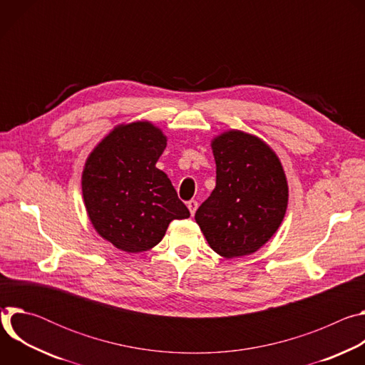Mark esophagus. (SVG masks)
<instances>
[{
  "label": "esophagus",
  "instance_id": "1",
  "mask_svg": "<svg viewBox=\"0 0 365 365\" xmlns=\"http://www.w3.org/2000/svg\"><path fill=\"white\" fill-rule=\"evenodd\" d=\"M187 210H189V212H190V215L193 217L195 215V212H196V210H197V202L196 200H189L187 202Z\"/></svg>",
  "mask_w": 365,
  "mask_h": 365
}]
</instances>
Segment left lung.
<instances>
[{
  "mask_svg": "<svg viewBox=\"0 0 365 365\" xmlns=\"http://www.w3.org/2000/svg\"><path fill=\"white\" fill-rule=\"evenodd\" d=\"M217 186L195 214L210 247L224 258L262 248L283 222L289 186L273 148L259 137L228 130L211 141Z\"/></svg>",
  "mask_w": 365,
  "mask_h": 365,
  "instance_id": "1",
  "label": "left lung"
}]
</instances>
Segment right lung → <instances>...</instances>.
Returning <instances> with one entry per match:
<instances>
[{"label":"right lung","mask_w":365,"mask_h":365,"mask_svg":"<svg viewBox=\"0 0 365 365\" xmlns=\"http://www.w3.org/2000/svg\"><path fill=\"white\" fill-rule=\"evenodd\" d=\"M166 144L162 128L150 121L120 124L85 162L82 195L89 221L121 251H147L173 220L190 217L168 175L155 168Z\"/></svg>","instance_id":"obj_1"}]
</instances>
